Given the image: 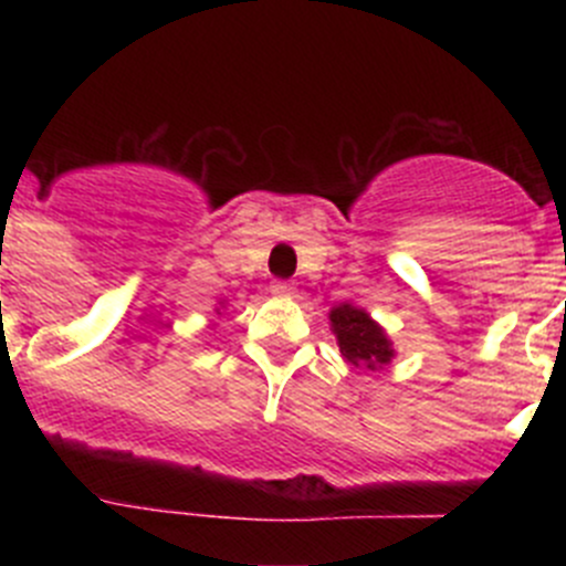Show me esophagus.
<instances>
[{
  "label": "esophagus",
  "instance_id": "1",
  "mask_svg": "<svg viewBox=\"0 0 566 566\" xmlns=\"http://www.w3.org/2000/svg\"><path fill=\"white\" fill-rule=\"evenodd\" d=\"M271 293L279 295V298H293V295L298 293V287H295L293 282H273Z\"/></svg>",
  "mask_w": 566,
  "mask_h": 566
}]
</instances>
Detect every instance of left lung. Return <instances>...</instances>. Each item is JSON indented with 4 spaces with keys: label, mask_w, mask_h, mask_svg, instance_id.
I'll use <instances>...</instances> for the list:
<instances>
[{
    "label": "left lung",
    "mask_w": 566,
    "mask_h": 566,
    "mask_svg": "<svg viewBox=\"0 0 566 566\" xmlns=\"http://www.w3.org/2000/svg\"><path fill=\"white\" fill-rule=\"evenodd\" d=\"M328 319L339 353L353 367L375 373V369L389 367L391 358L397 356L394 342L389 339L384 325L373 319L367 310L353 304V301H342V304L331 306Z\"/></svg>",
    "instance_id": "1"
}]
</instances>
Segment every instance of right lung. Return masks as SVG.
I'll use <instances>...</instances> for the list:
<instances>
[{
    "label": "right lung",
    "instance_id": "1",
    "mask_svg": "<svg viewBox=\"0 0 566 566\" xmlns=\"http://www.w3.org/2000/svg\"><path fill=\"white\" fill-rule=\"evenodd\" d=\"M224 306H227V304H224V301H219V306H216V315H219V317H221V310H224ZM213 325H216V323H213Z\"/></svg>",
    "mask_w": 566,
    "mask_h": 566
}]
</instances>
